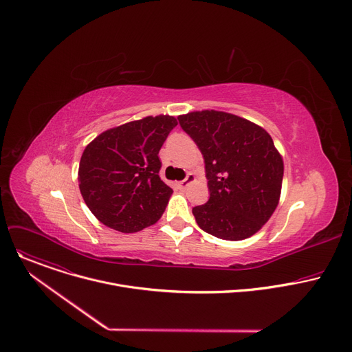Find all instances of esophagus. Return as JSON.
I'll return each mask as SVG.
<instances>
[{"mask_svg":"<svg viewBox=\"0 0 352 352\" xmlns=\"http://www.w3.org/2000/svg\"><path fill=\"white\" fill-rule=\"evenodd\" d=\"M195 179H196V177H195L192 173H189V174L186 175V178H185V179H182V181H179V182H178V186H179L181 189H184V188H186L190 182H193Z\"/></svg>","mask_w":352,"mask_h":352,"instance_id":"1","label":"esophagus"}]
</instances>
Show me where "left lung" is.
<instances>
[{"label":"left lung","instance_id":"1","mask_svg":"<svg viewBox=\"0 0 352 352\" xmlns=\"http://www.w3.org/2000/svg\"><path fill=\"white\" fill-rule=\"evenodd\" d=\"M178 121L205 159L210 197L192 209L197 226L220 239L252 236L272 217L281 193L284 164L272 136L224 111H193Z\"/></svg>","mask_w":352,"mask_h":352}]
</instances>
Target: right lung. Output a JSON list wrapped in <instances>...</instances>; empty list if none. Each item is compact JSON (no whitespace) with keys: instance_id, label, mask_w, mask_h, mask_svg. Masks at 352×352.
Masks as SVG:
<instances>
[{"instance_id":"right-lung-1","label":"right lung","mask_w":352,"mask_h":352,"mask_svg":"<svg viewBox=\"0 0 352 352\" xmlns=\"http://www.w3.org/2000/svg\"><path fill=\"white\" fill-rule=\"evenodd\" d=\"M177 120L146 117L100 133L79 163V189L96 219L120 232L155 224L173 189L159 177V152Z\"/></svg>"}]
</instances>
